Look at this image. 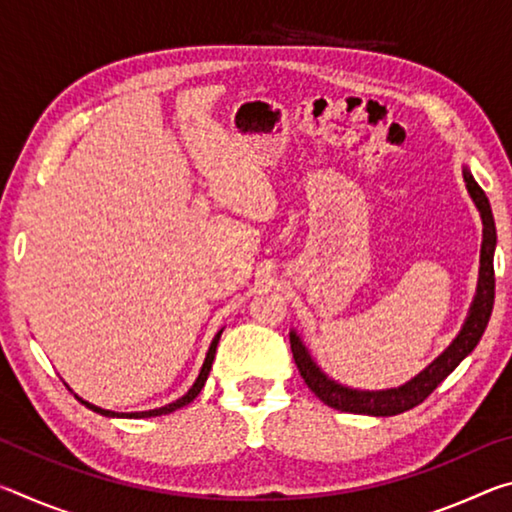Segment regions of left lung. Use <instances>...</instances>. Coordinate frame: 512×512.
I'll return each instance as SVG.
<instances>
[{
    "label": "left lung",
    "instance_id": "8db88e82",
    "mask_svg": "<svg viewBox=\"0 0 512 512\" xmlns=\"http://www.w3.org/2000/svg\"><path fill=\"white\" fill-rule=\"evenodd\" d=\"M463 178L467 192H470L476 210L481 214L483 241L479 284H476V296L472 300L470 314H467L461 332H458L456 339L449 343V348L440 354L436 361H431L420 375H415L411 381H406V384L397 388H386V391H357V388L341 386L339 381L329 379L325 372L316 366V361L311 359V354L305 348V343L300 341V336L296 332H291V352L300 370V377L305 379V384L311 388V393H314L320 402H325L336 411L377 415V418L404 413L427 400V397L436 391L440 381H445L449 372H454L458 363H461L467 354L476 348V343L481 341L492 314V305H495V266H492V257H495L497 230L495 219H492L488 196H485V192L467 169H463Z\"/></svg>",
    "mask_w": 512,
    "mask_h": 512
}]
</instances>
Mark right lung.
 <instances>
[{"mask_svg": "<svg viewBox=\"0 0 512 512\" xmlns=\"http://www.w3.org/2000/svg\"><path fill=\"white\" fill-rule=\"evenodd\" d=\"M221 332H223V329H219V332H216V336L212 339L210 350H207V354H205L203 368H201V372H198L194 386L189 388V391H187L183 397H180V400H176V402H171V404H167V406H160V409H151V411L115 413V411H106V409H101V406H94V404H90V402H85V400H81V397H76V400L88 406V409H92L94 413L106 415V418H155V415H167V413H173V411L183 409V406H187L189 402H194V397H196L198 393H201V388L205 386L207 375H210V370H212V361H214V354H216V345H219V339H221Z\"/></svg>", "mask_w": 512, "mask_h": 512, "instance_id": "obj_1", "label": "right lung"}]
</instances>
